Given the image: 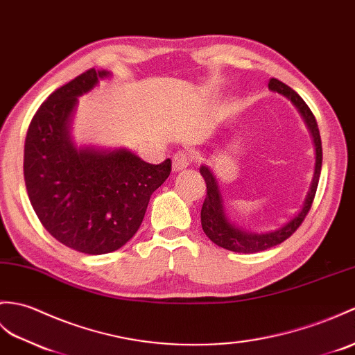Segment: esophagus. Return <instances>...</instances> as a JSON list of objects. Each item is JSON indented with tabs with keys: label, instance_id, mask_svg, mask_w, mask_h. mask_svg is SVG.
<instances>
[{
	"label": "esophagus",
	"instance_id": "esophagus-1",
	"mask_svg": "<svg viewBox=\"0 0 355 355\" xmlns=\"http://www.w3.org/2000/svg\"><path fill=\"white\" fill-rule=\"evenodd\" d=\"M191 162H192L191 154L186 151H178L174 154V157H172V169L175 172L183 171L189 166V164H191Z\"/></svg>",
	"mask_w": 355,
	"mask_h": 355
}]
</instances>
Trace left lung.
Returning <instances> with one entry per match:
<instances>
[{"instance_id":"8db88e82","label":"left lung","mask_w":355,"mask_h":355,"mask_svg":"<svg viewBox=\"0 0 355 355\" xmlns=\"http://www.w3.org/2000/svg\"><path fill=\"white\" fill-rule=\"evenodd\" d=\"M269 89L289 98V100L298 107L302 118L306 119L316 146L315 177H313V183L310 187V192L306 198V202H304V207L301 209L298 215H296L291 222H287L284 227L275 230V232L266 233V234H252V233L242 232V230H239L234 225L230 224L228 219L225 218L224 204H222V196L218 189L216 178L211 174V171L207 166H201L200 172L205 180V186H207V195H205V200L202 202V209H201V225H202L204 233L207 234V237L213 243H216L218 246H220V248H225L228 251L252 254V252L269 250L272 246H277L282 242H284L286 239H289L296 230L300 228L302 220L306 219L316 195L320 168H322V142H320V135H319L315 114L311 113L310 107L306 104V101H304L292 87L282 83L279 80L270 78Z\"/></svg>"}]
</instances>
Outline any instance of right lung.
<instances>
[{
    "label": "right lung",
    "instance_id": "add662e5",
    "mask_svg": "<svg viewBox=\"0 0 355 355\" xmlns=\"http://www.w3.org/2000/svg\"><path fill=\"white\" fill-rule=\"evenodd\" d=\"M107 71L87 69L40 104L24 145V178L40 224L60 243L85 254L119 250L142 224L150 198L172 162H144L127 150H77L68 122L77 96Z\"/></svg>",
    "mask_w": 355,
    "mask_h": 355
}]
</instances>
